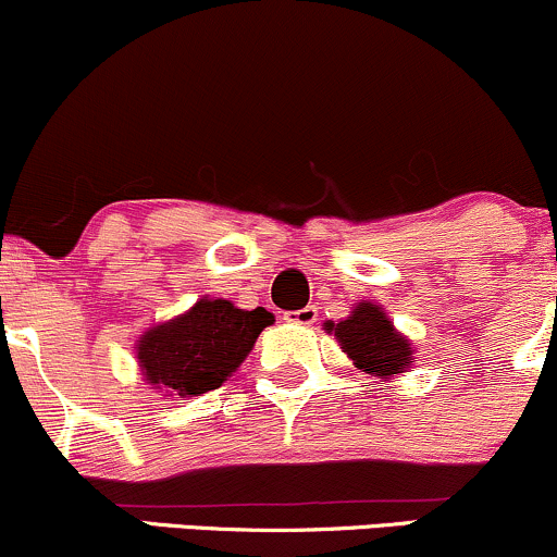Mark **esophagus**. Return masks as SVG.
I'll use <instances>...</instances> for the list:
<instances>
[{"mask_svg": "<svg viewBox=\"0 0 557 557\" xmlns=\"http://www.w3.org/2000/svg\"><path fill=\"white\" fill-rule=\"evenodd\" d=\"M285 320L293 322V325H314L317 309L314 307H304V309H296V311H285Z\"/></svg>", "mask_w": 557, "mask_h": 557, "instance_id": "1", "label": "esophagus"}]
</instances>
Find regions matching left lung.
Segmentation results:
<instances>
[{
    "mask_svg": "<svg viewBox=\"0 0 557 557\" xmlns=\"http://www.w3.org/2000/svg\"><path fill=\"white\" fill-rule=\"evenodd\" d=\"M327 333L338 338L354 368L375 377H394L412 362V344L394 327L383 307L362 301L341 322H325Z\"/></svg>",
    "mask_w": 557,
    "mask_h": 557,
    "instance_id": "left-lung-1",
    "label": "left lung"
}]
</instances>
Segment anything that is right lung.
<instances>
[{"label":"right lung","instance_id":"obj_1","mask_svg":"<svg viewBox=\"0 0 557 557\" xmlns=\"http://www.w3.org/2000/svg\"><path fill=\"white\" fill-rule=\"evenodd\" d=\"M272 322L264 307L246 311L224 298L206 296L139 338V370L152 388H163L169 396H200L222 386L240 368L261 330Z\"/></svg>","mask_w":557,"mask_h":557}]
</instances>
